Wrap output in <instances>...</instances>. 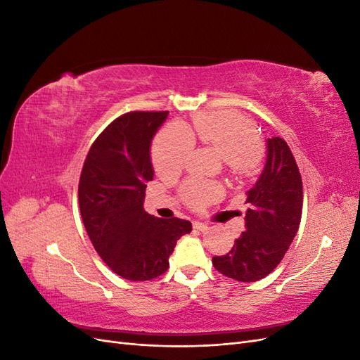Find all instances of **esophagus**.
<instances>
[{"label":"esophagus","mask_w":360,"mask_h":360,"mask_svg":"<svg viewBox=\"0 0 360 360\" xmlns=\"http://www.w3.org/2000/svg\"><path fill=\"white\" fill-rule=\"evenodd\" d=\"M193 228H195V230H200V231H205L207 230V228H209V226H207L205 224H202V222H198V221H195L193 222Z\"/></svg>","instance_id":"obj_1"}]
</instances>
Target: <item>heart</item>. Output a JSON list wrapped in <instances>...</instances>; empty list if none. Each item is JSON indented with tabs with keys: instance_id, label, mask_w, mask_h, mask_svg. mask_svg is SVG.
Masks as SVG:
<instances>
[{
	"instance_id": "1",
	"label": "heart",
	"mask_w": 360,
	"mask_h": 360,
	"mask_svg": "<svg viewBox=\"0 0 360 360\" xmlns=\"http://www.w3.org/2000/svg\"><path fill=\"white\" fill-rule=\"evenodd\" d=\"M214 148L225 159L233 174H243L254 167L261 155V143L254 123L233 111L207 112L193 118L192 127L171 124L162 129L151 146V160L162 176H174L186 165L193 141ZM217 183L189 179L181 184L180 197L193 210H200L219 197Z\"/></svg>"
}]
</instances>
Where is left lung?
I'll return each instance as SVG.
<instances>
[{
    "instance_id": "left-lung-1",
    "label": "left lung",
    "mask_w": 360,
    "mask_h": 360,
    "mask_svg": "<svg viewBox=\"0 0 360 360\" xmlns=\"http://www.w3.org/2000/svg\"><path fill=\"white\" fill-rule=\"evenodd\" d=\"M246 230L236 238L230 252L213 257L212 263L228 278L255 282L276 269L300 225L302 177L282 138L267 139L266 167L255 186L246 192Z\"/></svg>"
}]
</instances>
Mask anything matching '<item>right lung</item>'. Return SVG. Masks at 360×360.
Instances as JSON below:
<instances>
[{"mask_svg":"<svg viewBox=\"0 0 360 360\" xmlns=\"http://www.w3.org/2000/svg\"><path fill=\"white\" fill-rule=\"evenodd\" d=\"M168 111L120 115L96 138L79 177L82 222L97 254L114 274L150 281L165 274L177 240L192 231L189 221L162 219L144 207L155 171L150 144Z\"/></svg>","mask_w":360,"mask_h":360,"instance_id":"1","label":"right lung"}]
</instances>
